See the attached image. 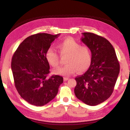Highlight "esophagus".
<instances>
[{
  "label": "esophagus",
  "instance_id": "obj_1",
  "mask_svg": "<svg viewBox=\"0 0 130 130\" xmlns=\"http://www.w3.org/2000/svg\"><path fill=\"white\" fill-rule=\"evenodd\" d=\"M68 80H69V78H68V77H63V80H64L65 81H67Z\"/></svg>",
  "mask_w": 130,
  "mask_h": 130
}]
</instances>
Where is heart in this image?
<instances>
[{"label":"heart","mask_w":130,"mask_h":130,"mask_svg":"<svg viewBox=\"0 0 130 130\" xmlns=\"http://www.w3.org/2000/svg\"><path fill=\"white\" fill-rule=\"evenodd\" d=\"M60 54L68 56L66 60L68 64L53 70L54 74L65 77L73 75L77 72H84L90 67L92 62V54L89 48L81 44L71 37H66L57 45ZM46 59L53 67L60 65V56L53 48L50 47L45 54Z\"/></svg>","instance_id":"heart-1"}]
</instances>
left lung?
Segmentation results:
<instances>
[{"instance_id": "1", "label": "left lung", "mask_w": 130, "mask_h": 130, "mask_svg": "<svg viewBox=\"0 0 130 130\" xmlns=\"http://www.w3.org/2000/svg\"><path fill=\"white\" fill-rule=\"evenodd\" d=\"M81 41L89 48L92 62L89 69L76 77L74 93L79 100L94 106L112 93L120 72L115 49L107 39L91 32H83Z\"/></svg>"}]
</instances>
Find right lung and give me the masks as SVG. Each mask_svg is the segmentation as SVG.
<instances>
[{
    "label": "right lung",
    "mask_w": 130,
    "mask_h": 130,
    "mask_svg": "<svg viewBox=\"0 0 130 130\" xmlns=\"http://www.w3.org/2000/svg\"><path fill=\"white\" fill-rule=\"evenodd\" d=\"M60 34L38 33L28 37L13 55L11 69L15 86L24 100L36 106H43L56 97L63 77L48 78L49 63L45 54Z\"/></svg>",
    "instance_id": "1"
}]
</instances>
